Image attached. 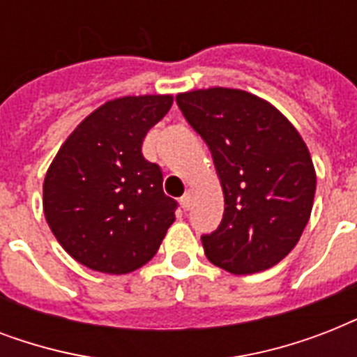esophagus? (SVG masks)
I'll list each match as a JSON object with an SVG mask.
<instances>
[{
	"label": "esophagus",
	"mask_w": 357,
	"mask_h": 357,
	"mask_svg": "<svg viewBox=\"0 0 357 357\" xmlns=\"http://www.w3.org/2000/svg\"><path fill=\"white\" fill-rule=\"evenodd\" d=\"M181 206H183V209H190V206H192V192L190 190H187L183 196H181Z\"/></svg>",
	"instance_id": "obj_1"
}]
</instances>
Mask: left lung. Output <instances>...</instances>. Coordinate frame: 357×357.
I'll return each mask as SVG.
<instances>
[{
  "label": "left lung",
  "instance_id": "left-lung-1",
  "mask_svg": "<svg viewBox=\"0 0 357 357\" xmlns=\"http://www.w3.org/2000/svg\"><path fill=\"white\" fill-rule=\"evenodd\" d=\"M206 140L224 192L222 222L202 235L207 259L231 274L278 265L300 241L315 198L310 150L272 103L238 89L176 96Z\"/></svg>",
  "mask_w": 357,
  "mask_h": 357
}]
</instances>
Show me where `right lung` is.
Masks as SVG:
<instances>
[{
    "instance_id": "add662e5",
    "label": "right lung",
    "mask_w": 357,
    "mask_h": 357,
    "mask_svg": "<svg viewBox=\"0 0 357 357\" xmlns=\"http://www.w3.org/2000/svg\"><path fill=\"white\" fill-rule=\"evenodd\" d=\"M170 94L123 96L92 111L59 148L44 178V215L77 263L128 274L157 254L178 204L142 140L172 107Z\"/></svg>"
}]
</instances>
